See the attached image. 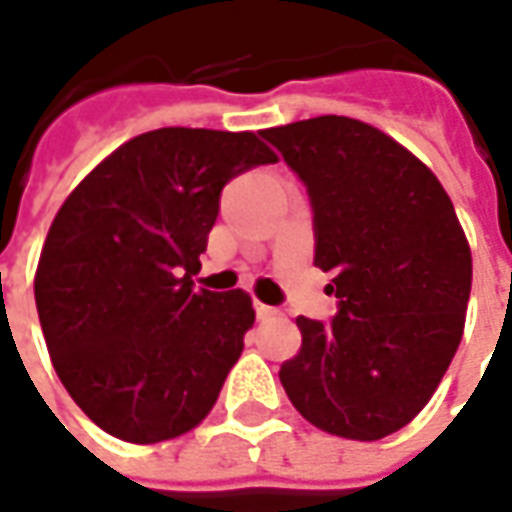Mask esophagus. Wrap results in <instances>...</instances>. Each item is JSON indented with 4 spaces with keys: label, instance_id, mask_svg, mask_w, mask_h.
I'll return each instance as SVG.
<instances>
[{
    "label": "esophagus",
    "instance_id": "obj_1",
    "mask_svg": "<svg viewBox=\"0 0 512 512\" xmlns=\"http://www.w3.org/2000/svg\"><path fill=\"white\" fill-rule=\"evenodd\" d=\"M255 310H257V318H260V321H268V318L280 316V310H277V307H268V305H263V302H255Z\"/></svg>",
    "mask_w": 512,
    "mask_h": 512
}]
</instances>
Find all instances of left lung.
<instances>
[{
    "label": "left lung",
    "mask_w": 512,
    "mask_h": 512,
    "mask_svg": "<svg viewBox=\"0 0 512 512\" xmlns=\"http://www.w3.org/2000/svg\"><path fill=\"white\" fill-rule=\"evenodd\" d=\"M307 185L330 324L299 316L280 382L318 430L380 441L421 413L466 327L471 249L455 205L413 152L366 121L318 116L260 132Z\"/></svg>",
    "instance_id": "8db88e82"
}]
</instances>
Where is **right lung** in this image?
<instances>
[{"instance_id": "add662e5", "label": "right lung", "mask_w": 512, "mask_h": 512, "mask_svg": "<svg viewBox=\"0 0 512 512\" xmlns=\"http://www.w3.org/2000/svg\"><path fill=\"white\" fill-rule=\"evenodd\" d=\"M277 163L255 132L163 127L107 155L60 205L35 305L57 377L130 443L180 438L213 410L255 324L241 288H194L221 188Z\"/></svg>"}]
</instances>
